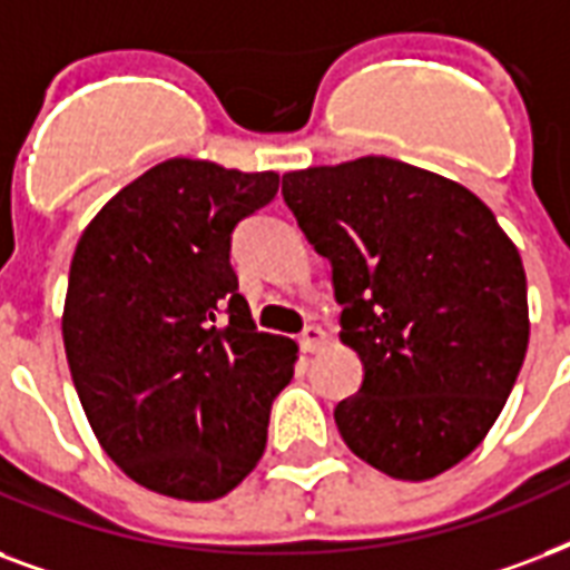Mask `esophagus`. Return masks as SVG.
<instances>
[{
    "mask_svg": "<svg viewBox=\"0 0 570 570\" xmlns=\"http://www.w3.org/2000/svg\"><path fill=\"white\" fill-rule=\"evenodd\" d=\"M298 343H302L304 353H316V350H323L325 332L320 328V325H307V328L302 332V337H298Z\"/></svg>",
    "mask_w": 570,
    "mask_h": 570,
    "instance_id": "1",
    "label": "esophagus"
}]
</instances>
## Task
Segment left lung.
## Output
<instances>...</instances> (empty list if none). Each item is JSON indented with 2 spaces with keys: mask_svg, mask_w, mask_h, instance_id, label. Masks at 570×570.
Wrapping results in <instances>:
<instances>
[{
  "mask_svg": "<svg viewBox=\"0 0 570 570\" xmlns=\"http://www.w3.org/2000/svg\"><path fill=\"white\" fill-rule=\"evenodd\" d=\"M284 203L332 263L341 341L364 364L334 406L371 466L424 481L472 454L529 346L527 272L481 199L436 173L358 158L284 176Z\"/></svg>",
  "mask_w": 570,
  "mask_h": 570,
  "instance_id": "8db88e82",
  "label": "left lung"
}]
</instances>
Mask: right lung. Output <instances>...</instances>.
Returning a JSON list of instances; mask_svg holds the SVG:
<instances>
[{"label":"right lung","instance_id":"add662e5","mask_svg":"<svg viewBox=\"0 0 570 570\" xmlns=\"http://www.w3.org/2000/svg\"><path fill=\"white\" fill-rule=\"evenodd\" d=\"M277 173L164 160L77 242L62 337L86 419L116 466L188 502L229 493L266 451L295 343L256 332L229 263Z\"/></svg>","mask_w":570,"mask_h":570}]
</instances>
